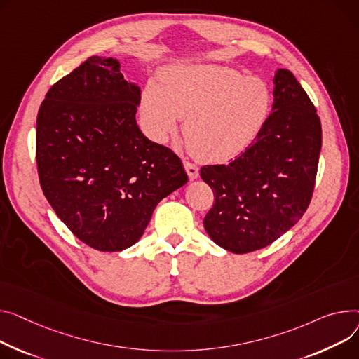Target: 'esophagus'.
<instances>
[{"mask_svg":"<svg viewBox=\"0 0 359 359\" xmlns=\"http://www.w3.org/2000/svg\"><path fill=\"white\" fill-rule=\"evenodd\" d=\"M184 169H186V173H187V176H189L190 180H195V179L199 177V169H198V165H195V164H192V163H189V161H184Z\"/></svg>","mask_w":359,"mask_h":359,"instance_id":"1","label":"esophagus"}]
</instances>
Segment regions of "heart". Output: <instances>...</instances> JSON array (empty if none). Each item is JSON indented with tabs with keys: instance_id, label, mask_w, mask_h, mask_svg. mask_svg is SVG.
<instances>
[{
	"instance_id": "obj_1",
	"label": "heart",
	"mask_w": 359,
	"mask_h": 359,
	"mask_svg": "<svg viewBox=\"0 0 359 359\" xmlns=\"http://www.w3.org/2000/svg\"><path fill=\"white\" fill-rule=\"evenodd\" d=\"M271 109L273 92L264 79L218 65L167 67L158 85H147L141 97L150 134L164 141L184 119L189 150L205 161L241 154L264 130Z\"/></svg>"
}]
</instances>
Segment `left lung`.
Here are the masks:
<instances>
[{
    "instance_id": "left-lung-1",
    "label": "left lung",
    "mask_w": 359,
    "mask_h": 359,
    "mask_svg": "<svg viewBox=\"0 0 359 359\" xmlns=\"http://www.w3.org/2000/svg\"><path fill=\"white\" fill-rule=\"evenodd\" d=\"M273 82V112L252 144L229 164L201 169L215 196L205 229L233 254L274 243L299 222L313 194L320 119L290 70L278 69Z\"/></svg>"
}]
</instances>
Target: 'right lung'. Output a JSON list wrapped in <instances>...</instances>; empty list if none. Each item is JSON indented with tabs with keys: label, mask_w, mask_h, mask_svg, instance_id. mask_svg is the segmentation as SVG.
Segmentation results:
<instances>
[{
	"label": "right lung",
	"mask_w": 359,
	"mask_h": 359,
	"mask_svg": "<svg viewBox=\"0 0 359 359\" xmlns=\"http://www.w3.org/2000/svg\"><path fill=\"white\" fill-rule=\"evenodd\" d=\"M119 67L85 60L46 93L36 127L47 202L82 243L108 252L134 245L157 203L187 183L182 160L137 126L141 90Z\"/></svg>",
	"instance_id": "1"
}]
</instances>
